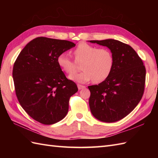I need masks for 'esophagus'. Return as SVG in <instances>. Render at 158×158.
<instances>
[{
	"instance_id": "esophagus-1",
	"label": "esophagus",
	"mask_w": 158,
	"mask_h": 158,
	"mask_svg": "<svg viewBox=\"0 0 158 158\" xmlns=\"http://www.w3.org/2000/svg\"><path fill=\"white\" fill-rule=\"evenodd\" d=\"M77 87H78L79 89H83V88H85V85H82L81 84H77Z\"/></svg>"
}]
</instances>
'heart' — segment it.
I'll return each mask as SVG.
<instances>
[{"label":"heart","instance_id":"1","mask_svg":"<svg viewBox=\"0 0 158 158\" xmlns=\"http://www.w3.org/2000/svg\"><path fill=\"white\" fill-rule=\"evenodd\" d=\"M75 61L66 53L59 55L57 62L64 72L72 74L77 68L76 63L81 64V73L73 74L69 79L79 83H85L93 80L100 83L108 78L113 67V56L107 48H98L86 43H81L73 51Z\"/></svg>","mask_w":158,"mask_h":158}]
</instances>
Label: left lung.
Here are the masks:
<instances>
[{
    "label": "left lung",
    "mask_w": 158,
    "mask_h": 158,
    "mask_svg": "<svg viewBox=\"0 0 158 158\" xmlns=\"http://www.w3.org/2000/svg\"><path fill=\"white\" fill-rule=\"evenodd\" d=\"M106 46L113 56V67L108 78L88 86L89 105L94 117L103 122H115L127 116L141 100L146 69L132 47L115 39L89 41Z\"/></svg>",
    "instance_id": "left-lung-1"
}]
</instances>
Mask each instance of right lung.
<instances>
[{
  "instance_id": "obj_1",
  "label": "right lung",
  "mask_w": 158,
  "mask_h": 158,
  "mask_svg": "<svg viewBox=\"0 0 158 158\" xmlns=\"http://www.w3.org/2000/svg\"><path fill=\"white\" fill-rule=\"evenodd\" d=\"M75 44L66 40L37 37L17 58L13 78L16 96L32 119L45 125L60 122L69 110L70 96L78 91L57 62L59 55Z\"/></svg>"
}]
</instances>
